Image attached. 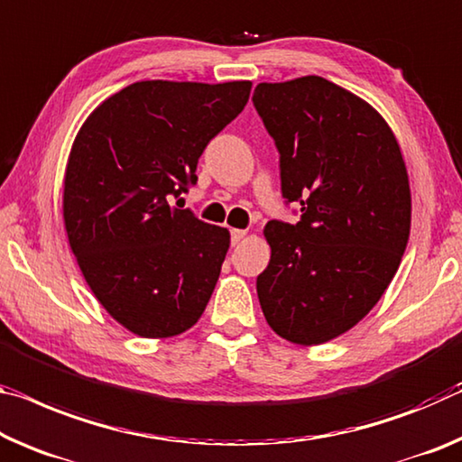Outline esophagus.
<instances>
[{
    "label": "esophagus",
    "instance_id": "1",
    "mask_svg": "<svg viewBox=\"0 0 462 462\" xmlns=\"http://www.w3.org/2000/svg\"><path fill=\"white\" fill-rule=\"evenodd\" d=\"M246 236V230H236L234 228L232 232H230V240H232V246H236L240 240H243Z\"/></svg>",
    "mask_w": 462,
    "mask_h": 462
}]
</instances>
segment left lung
<instances>
[{
    "label": "left lung",
    "mask_w": 462,
    "mask_h": 462,
    "mask_svg": "<svg viewBox=\"0 0 462 462\" xmlns=\"http://www.w3.org/2000/svg\"><path fill=\"white\" fill-rule=\"evenodd\" d=\"M253 105L280 152L285 205L271 219L263 314L298 346H319L360 323L389 288L411 228L407 168L391 127L368 102L319 76L259 84Z\"/></svg>",
    "instance_id": "left-lung-1"
}]
</instances>
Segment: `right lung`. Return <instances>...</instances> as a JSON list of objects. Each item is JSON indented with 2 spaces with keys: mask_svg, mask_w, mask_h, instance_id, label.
Returning a JSON list of instances; mask_svg holds the SVG:
<instances>
[{
  "mask_svg": "<svg viewBox=\"0 0 462 462\" xmlns=\"http://www.w3.org/2000/svg\"><path fill=\"white\" fill-rule=\"evenodd\" d=\"M251 82H135L88 116L63 189L69 246L115 320L139 337L191 328L208 306L230 234L172 197L197 182L203 150L243 111Z\"/></svg>",
  "mask_w": 462,
  "mask_h": 462,
  "instance_id": "obj_1",
  "label": "right lung"
}]
</instances>
